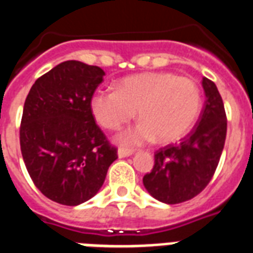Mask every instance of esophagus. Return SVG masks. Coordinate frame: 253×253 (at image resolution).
<instances>
[{
  "instance_id": "1",
  "label": "esophagus",
  "mask_w": 253,
  "mask_h": 253,
  "mask_svg": "<svg viewBox=\"0 0 253 253\" xmlns=\"http://www.w3.org/2000/svg\"><path fill=\"white\" fill-rule=\"evenodd\" d=\"M134 154V150H130V148H119L118 150V157L119 158H125V157H130Z\"/></svg>"
}]
</instances>
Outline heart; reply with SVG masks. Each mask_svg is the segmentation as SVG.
<instances>
[{
  "label": "heart",
  "instance_id": "obj_1",
  "mask_svg": "<svg viewBox=\"0 0 253 253\" xmlns=\"http://www.w3.org/2000/svg\"><path fill=\"white\" fill-rule=\"evenodd\" d=\"M200 106L198 84L172 73L131 75L117 84V90H96L90 101L96 122L107 130H119L138 111L140 122L119 135L123 144L148 142L155 136L159 143L176 142L195 123Z\"/></svg>",
  "mask_w": 253,
  "mask_h": 253
}]
</instances>
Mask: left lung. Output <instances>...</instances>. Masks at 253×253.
I'll return each instance as SVG.
<instances>
[{"label":"left lung","mask_w":253,"mask_h":253,"mask_svg":"<svg viewBox=\"0 0 253 253\" xmlns=\"http://www.w3.org/2000/svg\"><path fill=\"white\" fill-rule=\"evenodd\" d=\"M202 84L207 99L195 127L179 143L157 150L151 172L143 176L150 195L163 203H183L199 195L220 161L227 135L224 103L211 80L203 78Z\"/></svg>","instance_id":"8db88e82"}]
</instances>
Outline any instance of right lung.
I'll use <instances>...</instances> for the list:
<instances>
[{"label": "right lung", "mask_w": 253, "mask_h": 253, "mask_svg": "<svg viewBox=\"0 0 253 253\" xmlns=\"http://www.w3.org/2000/svg\"><path fill=\"white\" fill-rule=\"evenodd\" d=\"M105 71L65 61L30 88L19 144L34 186L53 202L78 206L91 199L117 158V147L95 123L90 101Z\"/></svg>", "instance_id": "right-lung-1"}]
</instances>
